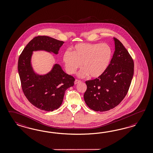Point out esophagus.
Segmentation results:
<instances>
[{"label": "esophagus", "mask_w": 153, "mask_h": 153, "mask_svg": "<svg viewBox=\"0 0 153 153\" xmlns=\"http://www.w3.org/2000/svg\"><path fill=\"white\" fill-rule=\"evenodd\" d=\"M80 82H81V80H78V79H75V80L74 82V84H78V83Z\"/></svg>", "instance_id": "34e87169"}]
</instances>
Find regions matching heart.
I'll return each instance as SVG.
<instances>
[{
	"mask_svg": "<svg viewBox=\"0 0 153 153\" xmlns=\"http://www.w3.org/2000/svg\"><path fill=\"white\" fill-rule=\"evenodd\" d=\"M71 51H65L63 62L67 72L74 74L82 65L79 76L89 75L97 78L104 74L109 66L113 51L108 44L79 43L71 48Z\"/></svg>",
	"mask_w": 153,
	"mask_h": 153,
	"instance_id": "1",
	"label": "heart"
}]
</instances>
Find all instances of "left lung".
I'll return each mask as SVG.
<instances>
[{"label":"left lung","mask_w":153,"mask_h":153,"mask_svg":"<svg viewBox=\"0 0 153 153\" xmlns=\"http://www.w3.org/2000/svg\"><path fill=\"white\" fill-rule=\"evenodd\" d=\"M114 40L115 51L107 70L98 78L85 82L84 99L95 111H105L118 105L128 93L133 76L131 55L119 40Z\"/></svg>","instance_id":"obj_1"}]
</instances>
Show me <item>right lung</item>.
Returning a JSON list of instances; mask_svg holds the SVG:
<instances>
[{
  "label": "right lung",
  "mask_w": 153,
  "mask_h": 153,
  "mask_svg": "<svg viewBox=\"0 0 153 153\" xmlns=\"http://www.w3.org/2000/svg\"><path fill=\"white\" fill-rule=\"evenodd\" d=\"M64 42L48 36L34 38L24 48L18 59V69L24 94L37 108L52 111L62 105L65 92L74 84L75 79L55 64L47 74H36L31 65L33 51H45L58 53Z\"/></svg>",
  "instance_id": "add662e5"
}]
</instances>
